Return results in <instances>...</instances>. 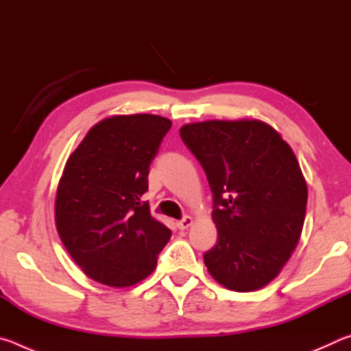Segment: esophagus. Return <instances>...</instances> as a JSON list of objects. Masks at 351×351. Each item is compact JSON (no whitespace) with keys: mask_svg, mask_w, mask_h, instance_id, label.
Here are the masks:
<instances>
[{"mask_svg":"<svg viewBox=\"0 0 351 351\" xmlns=\"http://www.w3.org/2000/svg\"><path fill=\"white\" fill-rule=\"evenodd\" d=\"M192 223H193V219H192V217H182L181 219H178L176 221V226H178V229H181V230H184V229H187L189 226H192Z\"/></svg>","mask_w":351,"mask_h":351,"instance_id":"1","label":"esophagus"}]
</instances>
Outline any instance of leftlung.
I'll use <instances>...</instances> for the list:
<instances>
[{"label": "left lung", "instance_id": "8db88e82", "mask_svg": "<svg viewBox=\"0 0 351 351\" xmlns=\"http://www.w3.org/2000/svg\"><path fill=\"white\" fill-rule=\"evenodd\" d=\"M181 139L204 169L218 241L204 254L210 276L247 293L278 276L299 243L308 190L291 147L261 121L187 123Z\"/></svg>", "mask_w": 351, "mask_h": 351}]
</instances>
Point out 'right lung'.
Masks as SVG:
<instances>
[{"label": "right lung", "instance_id": "1", "mask_svg": "<svg viewBox=\"0 0 351 351\" xmlns=\"http://www.w3.org/2000/svg\"><path fill=\"white\" fill-rule=\"evenodd\" d=\"M171 127L156 114L112 116L94 125L64 165L56 224L88 277L123 288L156 268L170 229L142 201L148 169Z\"/></svg>", "mask_w": 351, "mask_h": 351}]
</instances>
